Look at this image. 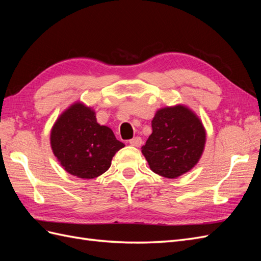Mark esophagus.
Wrapping results in <instances>:
<instances>
[{
	"instance_id": "obj_1",
	"label": "esophagus",
	"mask_w": 261,
	"mask_h": 261,
	"mask_svg": "<svg viewBox=\"0 0 261 261\" xmlns=\"http://www.w3.org/2000/svg\"><path fill=\"white\" fill-rule=\"evenodd\" d=\"M128 143H129V145H132L134 147H139V146H141V144H143V140H141L140 137H134L128 141Z\"/></svg>"
}]
</instances>
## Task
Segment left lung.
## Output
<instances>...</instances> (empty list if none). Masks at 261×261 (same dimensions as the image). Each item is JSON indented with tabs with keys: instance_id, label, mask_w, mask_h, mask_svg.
I'll return each instance as SVG.
<instances>
[{
	"instance_id": "1",
	"label": "left lung",
	"mask_w": 261,
	"mask_h": 261,
	"mask_svg": "<svg viewBox=\"0 0 261 261\" xmlns=\"http://www.w3.org/2000/svg\"><path fill=\"white\" fill-rule=\"evenodd\" d=\"M152 134L141 152L152 172L176 178L198 163L206 144V129L191 109L177 105L158 110Z\"/></svg>"
}]
</instances>
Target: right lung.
Wrapping results in <instances>:
<instances>
[{"instance_id": "add662e5", "label": "right lung", "mask_w": 261, "mask_h": 261, "mask_svg": "<svg viewBox=\"0 0 261 261\" xmlns=\"http://www.w3.org/2000/svg\"><path fill=\"white\" fill-rule=\"evenodd\" d=\"M50 143L63 169L84 179L103 174L114 154L125 147L111 128L98 124L96 112L82 102H75L59 116Z\"/></svg>"}]
</instances>
